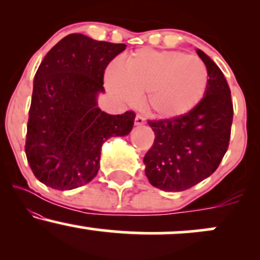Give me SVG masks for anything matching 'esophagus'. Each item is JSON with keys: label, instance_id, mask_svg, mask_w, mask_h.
<instances>
[{"label": "esophagus", "instance_id": "esophagus-1", "mask_svg": "<svg viewBox=\"0 0 260 260\" xmlns=\"http://www.w3.org/2000/svg\"><path fill=\"white\" fill-rule=\"evenodd\" d=\"M134 123H136L137 126H140V124H144V123H145L144 116L137 115V116H136V121H134Z\"/></svg>", "mask_w": 260, "mask_h": 260}]
</instances>
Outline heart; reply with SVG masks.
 Returning a JSON list of instances; mask_svg holds the SVG:
<instances>
[{
  "instance_id": "1",
  "label": "heart",
  "mask_w": 260,
  "mask_h": 260,
  "mask_svg": "<svg viewBox=\"0 0 260 260\" xmlns=\"http://www.w3.org/2000/svg\"><path fill=\"white\" fill-rule=\"evenodd\" d=\"M207 66L183 52L140 49L126 59L123 70L111 66L106 84L118 99L134 104L147 94L149 110L161 118L187 115L204 98L208 88Z\"/></svg>"
}]
</instances>
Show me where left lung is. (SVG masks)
<instances>
[{
  "instance_id": "8db88e82",
  "label": "left lung",
  "mask_w": 260,
  "mask_h": 260,
  "mask_svg": "<svg viewBox=\"0 0 260 260\" xmlns=\"http://www.w3.org/2000/svg\"><path fill=\"white\" fill-rule=\"evenodd\" d=\"M209 80L198 106L177 118L149 120L155 139L144 156L145 175L159 189L181 192L215 172L228 151L234 105L219 67L202 50Z\"/></svg>"
}]
</instances>
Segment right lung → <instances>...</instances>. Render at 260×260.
<instances>
[{"label": "right lung", "instance_id": "obj_1", "mask_svg": "<svg viewBox=\"0 0 260 260\" xmlns=\"http://www.w3.org/2000/svg\"><path fill=\"white\" fill-rule=\"evenodd\" d=\"M124 44L70 34L47 52L34 77L25 155L32 174L55 189L89 183L99 171L101 145L127 136L136 113L98 107L106 67Z\"/></svg>", "mask_w": 260, "mask_h": 260}]
</instances>
